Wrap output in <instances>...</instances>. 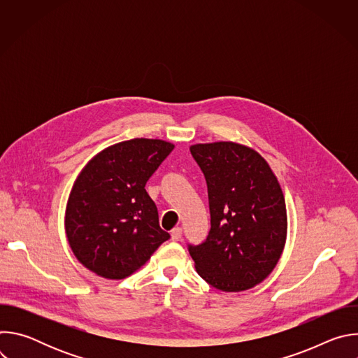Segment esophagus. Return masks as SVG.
Wrapping results in <instances>:
<instances>
[{
  "label": "esophagus",
  "mask_w": 358,
  "mask_h": 358,
  "mask_svg": "<svg viewBox=\"0 0 358 358\" xmlns=\"http://www.w3.org/2000/svg\"><path fill=\"white\" fill-rule=\"evenodd\" d=\"M181 235H182V229L180 227H176L173 231H171V239L173 241H180L181 239Z\"/></svg>",
  "instance_id": "obj_1"
}]
</instances>
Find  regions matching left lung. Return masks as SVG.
I'll list each match as a JSON object with an SVG mask.
<instances>
[{
    "instance_id": "1",
    "label": "left lung",
    "mask_w": 358,
    "mask_h": 358,
    "mask_svg": "<svg viewBox=\"0 0 358 358\" xmlns=\"http://www.w3.org/2000/svg\"><path fill=\"white\" fill-rule=\"evenodd\" d=\"M191 155L207 180L211 229L189 246L198 275L222 292H243L276 268L287 236L283 191L257 150L235 141L198 143Z\"/></svg>"
}]
</instances>
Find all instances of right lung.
I'll return each mask as SVG.
<instances>
[{"label": "right lung", "instance_id": "right-lung-1", "mask_svg": "<svg viewBox=\"0 0 358 358\" xmlns=\"http://www.w3.org/2000/svg\"><path fill=\"white\" fill-rule=\"evenodd\" d=\"M173 148L160 138L120 141L99 151L76 177L65 232L76 259L97 276L133 275L170 238L144 187Z\"/></svg>", "mask_w": 358, "mask_h": 358}]
</instances>
